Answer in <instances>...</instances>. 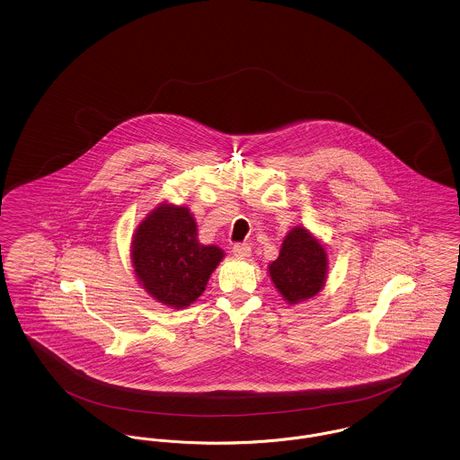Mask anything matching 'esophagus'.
I'll use <instances>...</instances> for the list:
<instances>
[{"instance_id":"34e87169","label":"esophagus","mask_w":460,"mask_h":460,"mask_svg":"<svg viewBox=\"0 0 460 460\" xmlns=\"http://www.w3.org/2000/svg\"><path fill=\"white\" fill-rule=\"evenodd\" d=\"M233 253H234L236 257H241V259H248V257L252 255V248H250L248 244L241 243V244H234V246H233Z\"/></svg>"}]
</instances>
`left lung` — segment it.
<instances>
[{
    "label": "left lung",
    "instance_id": "obj_1",
    "mask_svg": "<svg viewBox=\"0 0 460 460\" xmlns=\"http://www.w3.org/2000/svg\"><path fill=\"white\" fill-rule=\"evenodd\" d=\"M329 259L326 244L304 226H295L283 240L279 257L267 272L286 304L298 305L319 295L326 285Z\"/></svg>",
    "mask_w": 460,
    "mask_h": 460
}]
</instances>
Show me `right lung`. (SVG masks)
Instances as JSON below:
<instances>
[{
    "mask_svg": "<svg viewBox=\"0 0 460 460\" xmlns=\"http://www.w3.org/2000/svg\"><path fill=\"white\" fill-rule=\"evenodd\" d=\"M222 259L224 250L217 244L198 241L197 220L186 205L158 203L132 234L131 263L137 283L171 308L197 302Z\"/></svg>",
    "mask_w": 460,
    "mask_h": 460,
    "instance_id": "1",
    "label": "right lung"
}]
</instances>
